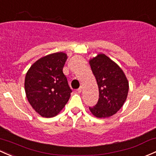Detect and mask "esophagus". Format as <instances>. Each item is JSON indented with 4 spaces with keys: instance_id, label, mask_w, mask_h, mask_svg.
<instances>
[{
    "instance_id": "obj_1",
    "label": "esophagus",
    "mask_w": 156,
    "mask_h": 156,
    "mask_svg": "<svg viewBox=\"0 0 156 156\" xmlns=\"http://www.w3.org/2000/svg\"><path fill=\"white\" fill-rule=\"evenodd\" d=\"M82 90H83V88H82V87H80V88H78V90H77V92H78V93H81V91H82Z\"/></svg>"
}]
</instances>
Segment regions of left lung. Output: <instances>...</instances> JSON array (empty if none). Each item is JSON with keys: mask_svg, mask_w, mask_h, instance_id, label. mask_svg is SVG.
<instances>
[{"mask_svg": "<svg viewBox=\"0 0 156 156\" xmlns=\"http://www.w3.org/2000/svg\"><path fill=\"white\" fill-rule=\"evenodd\" d=\"M96 78L99 99L90 112L98 119L113 115L122 107L127 98L129 82L121 68L106 55L101 53L90 60Z\"/></svg>", "mask_w": 156, "mask_h": 156, "instance_id": "1", "label": "left lung"}]
</instances>
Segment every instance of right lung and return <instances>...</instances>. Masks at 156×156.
<instances>
[{"mask_svg":"<svg viewBox=\"0 0 156 156\" xmlns=\"http://www.w3.org/2000/svg\"><path fill=\"white\" fill-rule=\"evenodd\" d=\"M66 59L63 52L47 55L35 61L26 74V95L42 117L57 115L69 101L72 90L63 73Z\"/></svg>","mask_w":156,"mask_h":156,"instance_id":"add662e5","label":"right lung"}]
</instances>
